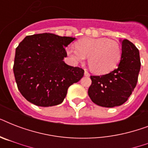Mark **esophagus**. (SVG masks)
I'll return each instance as SVG.
<instances>
[{"instance_id": "esophagus-1", "label": "esophagus", "mask_w": 148, "mask_h": 148, "mask_svg": "<svg viewBox=\"0 0 148 148\" xmlns=\"http://www.w3.org/2000/svg\"><path fill=\"white\" fill-rule=\"evenodd\" d=\"M84 75H85L86 77H90V74H89V73H88V71H84Z\"/></svg>"}]
</instances>
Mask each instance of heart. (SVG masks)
Masks as SVG:
<instances>
[{"mask_svg":"<svg viewBox=\"0 0 148 148\" xmlns=\"http://www.w3.org/2000/svg\"><path fill=\"white\" fill-rule=\"evenodd\" d=\"M74 64L83 63L88 57L90 69L97 74H106L114 70L121 59V47L115 40L107 38H85L77 42V47L66 49Z\"/></svg>","mask_w":148,"mask_h":148,"instance_id":"heart-1","label":"heart"}]
</instances>
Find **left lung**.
Returning <instances> with one entry per match:
<instances>
[{
    "mask_svg": "<svg viewBox=\"0 0 148 148\" xmlns=\"http://www.w3.org/2000/svg\"><path fill=\"white\" fill-rule=\"evenodd\" d=\"M122 55L117 68L101 76H90L88 95L97 105L114 108L125 103L138 82L140 69L139 51L127 39L121 40Z\"/></svg>",
    "mask_w": 148,
    "mask_h": 148,
    "instance_id": "obj_1",
    "label": "left lung"
}]
</instances>
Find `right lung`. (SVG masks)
<instances>
[{"instance_id": "right-lung-1", "label": "right lung", "mask_w": 148, "mask_h": 148, "mask_svg": "<svg viewBox=\"0 0 148 148\" xmlns=\"http://www.w3.org/2000/svg\"><path fill=\"white\" fill-rule=\"evenodd\" d=\"M74 40L45 33L27 36L20 43L13 70L18 90L27 101L40 107L60 104L70 86L82 78V68L64 61L65 47Z\"/></svg>"}]
</instances>
